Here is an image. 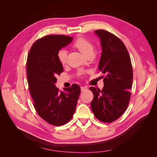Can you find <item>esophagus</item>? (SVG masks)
Wrapping results in <instances>:
<instances>
[{
    "label": "esophagus",
    "instance_id": "34e87169",
    "mask_svg": "<svg viewBox=\"0 0 157 157\" xmlns=\"http://www.w3.org/2000/svg\"><path fill=\"white\" fill-rule=\"evenodd\" d=\"M86 90H88L87 87H81V91L82 92H85Z\"/></svg>",
    "mask_w": 157,
    "mask_h": 157
}]
</instances>
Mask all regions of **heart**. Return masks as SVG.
<instances>
[{"instance_id": "1", "label": "heart", "mask_w": 157, "mask_h": 157, "mask_svg": "<svg viewBox=\"0 0 157 157\" xmlns=\"http://www.w3.org/2000/svg\"><path fill=\"white\" fill-rule=\"evenodd\" d=\"M73 46L80 51L86 56L94 54V45L91 42L84 38H79L73 43ZM58 59L59 62L63 65H65L67 60V52L65 50H61L58 52Z\"/></svg>"}]
</instances>
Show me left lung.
<instances>
[{"instance_id":"8db88e82","label":"left lung","mask_w":157,"mask_h":157,"mask_svg":"<svg viewBox=\"0 0 157 157\" xmlns=\"http://www.w3.org/2000/svg\"><path fill=\"white\" fill-rule=\"evenodd\" d=\"M94 33L100 38L102 48L98 69L105 76L102 90L90 88L94 94L91 109L99 121L111 123L119 118L128 106L133 81L132 65L121 40L104 29Z\"/></svg>"}]
</instances>
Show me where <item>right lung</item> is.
Listing matches in <instances>:
<instances>
[{"label": "right lung", "instance_id": "obj_1", "mask_svg": "<svg viewBox=\"0 0 157 157\" xmlns=\"http://www.w3.org/2000/svg\"><path fill=\"white\" fill-rule=\"evenodd\" d=\"M72 40L68 36H46L33 44L28 56L27 78L34 108L41 118L55 126L72 118L81 91L75 84L64 88L65 92L55 86L56 76L63 71L58 52Z\"/></svg>", "mask_w": 157, "mask_h": 157}]
</instances>
